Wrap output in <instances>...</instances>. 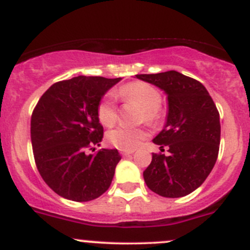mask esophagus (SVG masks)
<instances>
[{"mask_svg": "<svg viewBox=\"0 0 250 250\" xmlns=\"http://www.w3.org/2000/svg\"><path fill=\"white\" fill-rule=\"evenodd\" d=\"M133 152H134L133 150H122V151H121V155H122V156H129V155H132Z\"/></svg>", "mask_w": 250, "mask_h": 250, "instance_id": "esophagus-1", "label": "esophagus"}]
</instances>
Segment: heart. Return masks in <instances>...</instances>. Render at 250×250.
Here are the masks:
<instances>
[{"label":"heart","mask_w":250,"mask_h":250,"mask_svg":"<svg viewBox=\"0 0 250 250\" xmlns=\"http://www.w3.org/2000/svg\"><path fill=\"white\" fill-rule=\"evenodd\" d=\"M116 95L125 102H134L143 107L141 121L153 123L160 118L162 95L160 90L146 82H132L123 85L116 92ZM97 115L104 125H112L117 121V109L110 98L100 100L97 107ZM147 137L144 128L117 125L107 133V140L111 145L120 150H134Z\"/></svg>","instance_id":"b5f03b06"}]
</instances>
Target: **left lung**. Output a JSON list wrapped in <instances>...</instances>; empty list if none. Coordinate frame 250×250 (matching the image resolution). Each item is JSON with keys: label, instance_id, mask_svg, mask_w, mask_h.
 <instances>
[{"label": "left lung", "instance_id": "1", "mask_svg": "<svg viewBox=\"0 0 250 250\" xmlns=\"http://www.w3.org/2000/svg\"><path fill=\"white\" fill-rule=\"evenodd\" d=\"M168 95L167 123L153 139L169 156L152 153L144 170L146 185L157 195L184 197L200 188L213 169L220 144V116L200 81L178 71L137 75ZM165 151V150H163Z\"/></svg>", "mask_w": 250, "mask_h": 250}]
</instances>
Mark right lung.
<instances>
[{
    "label": "right lung",
    "instance_id": "obj_1",
    "mask_svg": "<svg viewBox=\"0 0 250 250\" xmlns=\"http://www.w3.org/2000/svg\"><path fill=\"white\" fill-rule=\"evenodd\" d=\"M121 78L78 76L54 83L40 98L31 116V143L44 183L62 197L87 202L110 188L121 156L95 150L104 135L97 107Z\"/></svg>",
    "mask_w": 250,
    "mask_h": 250
}]
</instances>
